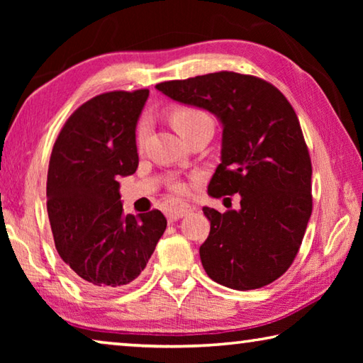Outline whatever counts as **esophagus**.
Listing matches in <instances>:
<instances>
[{"mask_svg":"<svg viewBox=\"0 0 363 363\" xmlns=\"http://www.w3.org/2000/svg\"><path fill=\"white\" fill-rule=\"evenodd\" d=\"M194 210H195V208H194L192 205L186 203V201L173 200V201H169L167 214H168L169 220H177V219H181V218H184V216H187V214H189L190 211H194Z\"/></svg>","mask_w":363,"mask_h":363,"instance_id":"34e87169","label":"esophagus"}]
</instances>
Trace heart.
Segmentation results:
<instances>
[{"label": "heart", "instance_id": "1", "mask_svg": "<svg viewBox=\"0 0 363 363\" xmlns=\"http://www.w3.org/2000/svg\"><path fill=\"white\" fill-rule=\"evenodd\" d=\"M171 123H173V126L176 128V131L181 134L182 138L189 136L190 133L194 131H199V130H214V121L210 115H208L205 110L201 108H196V107H187V106H182V107H176L173 112H171ZM149 120L144 118L143 121L139 123L138 126V133H136V139H138V144H143L147 134H149ZM176 192H184V186L182 184H176L173 187Z\"/></svg>", "mask_w": 363, "mask_h": 363}]
</instances>
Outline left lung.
Instances as JSON below:
<instances>
[{"instance_id":"obj_1","label":"left lung","mask_w":363,"mask_h":363,"mask_svg":"<svg viewBox=\"0 0 363 363\" xmlns=\"http://www.w3.org/2000/svg\"><path fill=\"white\" fill-rule=\"evenodd\" d=\"M155 88L223 125L220 163L208 195H240V210L203 206L210 235L200 259L211 280L256 290L277 280L298 255L312 213V164L291 104L261 78L235 72L164 82Z\"/></svg>"}]
</instances>
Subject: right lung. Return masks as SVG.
I'll return each instance as SVG.
<instances>
[{
  "label": "right lung",
  "instance_id": "right-lung-1",
  "mask_svg": "<svg viewBox=\"0 0 363 363\" xmlns=\"http://www.w3.org/2000/svg\"><path fill=\"white\" fill-rule=\"evenodd\" d=\"M149 89L113 91L83 104L59 133L48 169L54 243L83 286L107 291L145 269L167 218L153 210L123 214L120 177L139 164L136 126Z\"/></svg>",
  "mask_w": 363,
  "mask_h": 363
}]
</instances>
